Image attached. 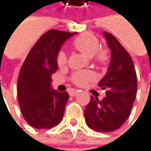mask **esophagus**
Instances as JSON below:
<instances>
[{"label":"esophagus","mask_w":151,"mask_h":151,"mask_svg":"<svg viewBox=\"0 0 151 151\" xmlns=\"http://www.w3.org/2000/svg\"><path fill=\"white\" fill-rule=\"evenodd\" d=\"M78 92H79L78 90H71V91H69V95H70L71 97H74V96H76Z\"/></svg>","instance_id":"esophagus-1"}]
</instances>
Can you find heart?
<instances>
[{
  "label": "heart",
  "mask_w": 151,
  "mask_h": 151,
  "mask_svg": "<svg viewBox=\"0 0 151 151\" xmlns=\"http://www.w3.org/2000/svg\"><path fill=\"white\" fill-rule=\"evenodd\" d=\"M73 46L87 56L88 58L95 57V60L100 65H106L109 62V52L106 49H99V40L95 35L91 33H83L73 41ZM68 63V58L65 52L60 51L57 55V64L59 67H65ZM95 79V75L90 70H83L75 72L71 80L76 85H83L88 82Z\"/></svg>",
  "instance_id": "b5f03b06"
}]
</instances>
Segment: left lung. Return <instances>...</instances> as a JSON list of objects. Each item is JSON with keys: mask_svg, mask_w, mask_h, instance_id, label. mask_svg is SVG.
<instances>
[{"mask_svg": "<svg viewBox=\"0 0 151 151\" xmlns=\"http://www.w3.org/2000/svg\"><path fill=\"white\" fill-rule=\"evenodd\" d=\"M103 34L112 53L107 73L99 83L107 90L106 96L101 101L91 97L84 117L90 128L108 133L119 129L128 119L136 96L137 77L129 53L111 33Z\"/></svg>", "mask_w": 151, "mask_h": 151, "instance_id": "obj_1", "label": "left lung"}]
</instances>
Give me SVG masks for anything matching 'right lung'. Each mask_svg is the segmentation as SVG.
Segmentation results:
<instances>
[{"label":"right lung","instance_id":"1","mask_svg":"<svg viewBox=\"0 0 151 151\" xmlns=\"http://www.w3.org/2000/svg\"><path fill=\"white\" fill-rule=\"evenodd\" d=\"M76 33L50 30L42 35L25 58L17 80V99L27 123L37 129H49L63 118L68 100L67 91L51 86V76L58 69L57 55L66 40Z\"/></svg>","mask_w":151,"mask_h":151}]
</instances>
